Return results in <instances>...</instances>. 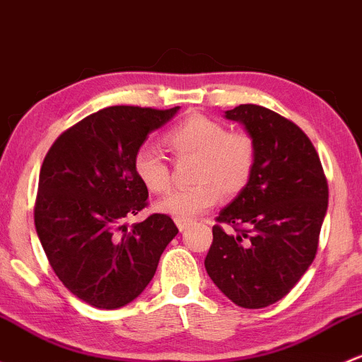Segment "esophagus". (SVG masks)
I'll use <instances>...</instances> for the list:
<instances>
[{"mask_svg": "<svg viewBox=\"0 0 362 362\" xmlns=\"http://www.w3.org/2000/svg\"><path fill=\"white\" fill-rule=\"evenodd\" d=\"M175 223H177L178 230H185L189 226H191L192 222H191V220H187V218H177V220H175Z\"/></svg>", "mask_w": 362, "mask_h": 362, "instance_id": "esophagus-1", "label": "esophagus"}]
</instances>
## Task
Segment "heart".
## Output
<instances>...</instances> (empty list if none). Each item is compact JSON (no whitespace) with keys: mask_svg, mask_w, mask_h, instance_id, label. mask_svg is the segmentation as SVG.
I'll use <instances>...</instances> for the list:
<instances>
[{"mask_svg":"<svg viewBox=\"0 0 362 362\" xmlns=\"http://www.w3.org/2000/svg\"><path fill=\"white\" fill-rule=\"evenodd\" d=\"M177 158H194L189 189L173 191L158 203V210L175 218H192L215 206L223 196H235L248 185L257 163V146L250 133L229 132L213 117L192 114L165 135ZM133 171L147 191L161 194L171 185L168 163L151 146L139 147Z\"/></svg>","mask_w":362,"mask_h":362,"instance_id":"1","label":"heart"}]
</instances>
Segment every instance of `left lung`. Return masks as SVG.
Wrapping results in <instances>:
<instances>
[{"instance_id":"obj_1","label":"left lung","mask_w":362,"mask_h":362,"mask_svg":"<svg viewBox=\"0 0 362 362\" xmlns=\"http://www.w3.org/2000/svg\"><path fill=\"white\" fill-rule=\"evenodd\" d=\"M257 146L248 185L216 216L204 260L235 305L262 309L286 296L315 258L328 210V182L314 146L295 123L262 105L226 111Z\"/></svg>"}]
</instances>
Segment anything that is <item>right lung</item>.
Listing matches in <instances>:
<instances>
[{
	"mask_svg": "<svg viewBox=\"0 0 362 362\" xmlns=\"http://www.w3.org/2000/svg\"><path fill=\"white\" fill-rule=\"evenodd\" d=\"M180 107L112 105L53 142L40 171L34 226L53 272L97 309L133 302L154 277L177 226L154 213L132 229L123 220L147 206L133 156Z\"/></svg>",
	"mask_w": 362,
	"mask_h": 362,
	"instance_id": "obj_1",
	"label": "right lung"
}]
</instances>
